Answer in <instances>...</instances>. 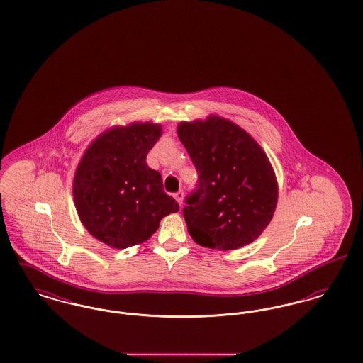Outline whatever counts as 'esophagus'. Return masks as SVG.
I'll use <instances>...</instances> for the list:
<instances>
[{
	"label": "esophagus",
	"instance_id": "34e87169",
	"mask_svg": "<svg viewBox=\"0 0 363 363\" xmlns=\"http://www.w3.org/2000/svg\"><path fill=\"white\" fill-rule=\"evenodd\" d=\"M174 197H175V200L178 201V204H179V206H182V201H184L185 193H184V191H178V192L174 194Z\"/></svg>",
	"mask_w": 363,
	"mask_h": 363
}]
</instances>
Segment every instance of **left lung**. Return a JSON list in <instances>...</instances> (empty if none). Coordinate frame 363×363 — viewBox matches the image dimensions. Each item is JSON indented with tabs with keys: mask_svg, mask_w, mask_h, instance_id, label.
Returning a JSON list of instances; mask_svg holds the SVG:
<instances>
[{
	"mask_svg": "<svg viewBox=\"0 0 363 363\" xmlns=\"http://www.w3.org/2000/svg\"><path fill=\"white\" fill-rule=\"evenodd\" d=\"M177 134L199 171V189L184 208L194 242L220 251L254 242L277 207V177L266 152L219 115L181 122Z\"/></svg>",
	"mask_w": 363,
	"mask_h": 363,
	"instance_id": "1",
	"label": "left lung"
}]
</instances>
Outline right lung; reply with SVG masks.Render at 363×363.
<instances>
[{"instance_id": "add662e5", "label": "right lung", "mask_w": 363, "mask_h": 363, "mask_svg": "<svg viewBox=\"0 0 363 363\" xmlns=\"http://www.w3.org/2000/svg\"><path fill=\"white\" fill-rule=\"evenodd\" d=\"M162 131L152 122L112 126L89 144L77 166L72 197L78 216L111 248L144 244L164 216L179 210L164 192L159 171L145 162Z\"/></svg>"}]
</instances>
